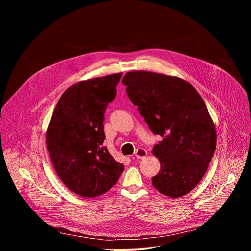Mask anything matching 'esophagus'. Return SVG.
<instances>
[{"label": "esophagus", "mask_w": 251, "mask_h": 251, "mask_svg": "<svg viewBox=\"0 0 251 251\" xmlns=\"http://www.w3.org/2000/svg\"><path fill=\"white\" fill-rule=\"evenodd\" d=\"M147 156V151L143 148H139L135 152V157L138 159H144Z\"/></svg>", "instance_id": "obj_1"}]
</instances>
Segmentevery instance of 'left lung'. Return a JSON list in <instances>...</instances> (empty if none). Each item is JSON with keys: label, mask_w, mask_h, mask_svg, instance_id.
<instances>
[{"label": "left lung", "mask_w": 251, "mask_h": 251, "mask_svg": "<svg viewBox=\"0 0 251 251\" xmlns=\"http://www.w3.org/2000/svg\"><path fill=\"white\" fill-rule=\"evenodd\" d=\"M122 82L149 128L162 137L152 151L161 163L153 186L173 199L189 194L217 147L216 127L204 101L191 83L176 76L134 70Z\"/></svg>", "instance_id": "1"}]
</instances>
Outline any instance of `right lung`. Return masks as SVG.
Segmentation results:
<instances>
[{"label": "right lung", "mask_w": 251, "mask_h": 251, "mask_svg": "<svg viewBox=\"0 0 251 251\" xmlns=\"http://www.w3.org/2000/svg\"><path fill=\"white\" fill-rule=\"evenodd\" d=\"M122 74L79 81L59 98L47 130V147L61 182L94 198L108 192L124 167L103 146L104 113L116 96Z\"/></svg>", "instance_id": "1"}]
</instances>
